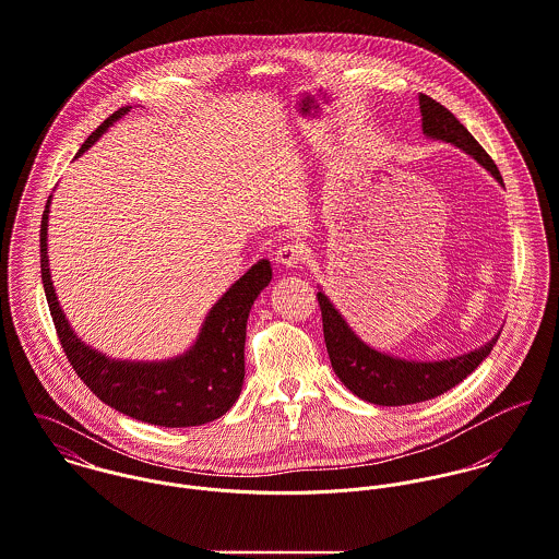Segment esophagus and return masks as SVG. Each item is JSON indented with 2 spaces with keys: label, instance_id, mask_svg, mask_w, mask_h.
Returning <instances> with one entry per match:
<instances>
[{
  "label": "esophagus",
  "instance_id": "esophagus-1",
  "mask_svg": "<svg viewBox=\"0 0 559 559\" xmlns=\"http://www.w3.org/2000/svg\"><path fill=\"white\" fill-rule=\"evenodd\" d=\"M276 259H278L283 265H287V267H296V265H300L302 259H305V248H302V243H298V241H289V243H285V246H281V248L276 250Z\"/></svg>",
  "mask_w": 559,
  "mask_h": 559
}]
</instances>
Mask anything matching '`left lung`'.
<instances>
[{
	"mask_svg": "<svg viewBox=\"0 0 559 559\" xmlns=\"http://www.w3.org/2000/svg\"><path fill=\"white\" fill-rule=\"evenodd\" d=\"M421 127L428 138L443 140L466 155L477 159L501 186V173L490 155L479 146V142L468 133V129L428 95H419ZM318 302L322 309L324 341L331 356V365L336 378L360 400L378 406H406L439 397L455 384H460L477 365L490 354L492 345L501 333L492 336L486 345L445 360H406L367 345L347 326L343 316L335 309L324 292H318Z\"/></svg>",
	"mask_w": 559,
	"mask_h": 559,
	"instance_id": "obj_1",
	"label": "left lung"
}]
</instances>
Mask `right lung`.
Segmentation results:
<instances>
[{
  "label": "right lung",
  "mask_w": 559,
  "mask_h": 559,
  "mask_svg": "<svg viewBox=\"0 0 559 559\" xmlns=\"http://www.w3.org/2000/svg\"><path fill=\"white\" fill-rule=\"evenodd\" d=\"M127 112L129 106L106 118L82 144L78 157ZM49 203L51 197L40 221V276L58 338L84 384L114 411L153 426L190 428L223 417L241 393L246 322L257 296L272 281L270 261H257L226 289L207 313L194 345L181 356L151 362L116 360L86 345L62 313L47 257Z\"/></svg>",
  "instance_id": "obj_1"
}]
</instances>
